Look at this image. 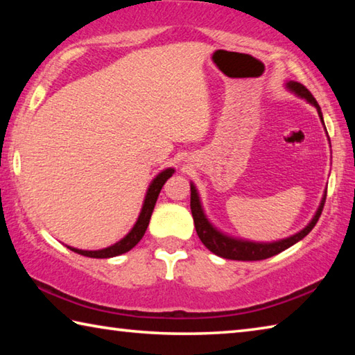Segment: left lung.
<instances>
[{
	"instance_id": "left-lung-1",
	"label": "left lung",
	"mask_w": 355,
	"mask_h": 355,
	"mask_svg": "<svg viewBox=\"0 0 355 355\" xmlns=\"http://www.w3.org/2000/svg\"><path fill=\"white\" fill-rule=\"evenodd\" d=\"M285 87L290 91L291 94L296 95L299 98H304L307 103L313 105L318 111V116H320L321 122L324 125L322 120V112L321 107L318 105V101L315 100L313 95L310 94V91L302 84L297 81H286ZM326 130V127H324ZM327 133V131H326ZM326 192L324 191V196L321 199L320 207H318L316 213L311 220L305 225L302 230L294 233V235L279 239V241H272V243H258V241H249V239H243V238H235L227 235V233L220 232L218 227H214L209 219L207 218L205 209L202 207V200L199 196V191H197L196 184L191 182V213H192V219H194V225H196V232L199 235L200 241L205 244V248L208 250H211L213 254L218 257L227 258V260H239V261H257V260H264V258L274 257L284 252L285 249L291 248L293 244L299 243L300 239L305 238L311 232V228L316 225L318 219L322 213L324 208V202H326Z\"/></svg>"
}]
</instances>
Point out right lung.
I'll use <instances>...</instances> for the list:
<instances>
[{
  "instance_id": "add662e5",
  "label": "right lung",
  "mask_w": 355,
  "mask_h": 355,
  "mask_svg": "<svg viewBox=\"0 0 355 355\" xmlns=\"http://www.w3.org/2000/svg\"><path fill=\"white\" fill-rule=\"evenodd\" d=\"M173 172H175V169L167 167V169L161 171L158 175H156L152 182H150L147 192H146V197H144L141 213H139V216H137V220L135 222L133 228H131L127 235H125L122 239H119L116 244H112V245H110V248H105V249H98V250H83V249L70 248V245H67V248L70 250L76 252V254L84 255V257H91V258H111V257L122 255V254H125V252L133 249L135 245L142 239L144 233H146L150 218H152L155 203H156V200H158L159 192H161V189H163V186L167 180L172 177Z\"/></svg>"
}]
</instances>
